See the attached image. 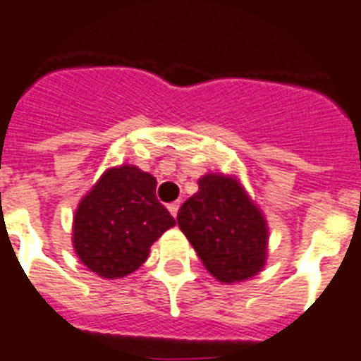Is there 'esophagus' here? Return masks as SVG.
Returning <instances> with one entry per match:
<instances>
[{
	"label": "esophagus",
	"instance_id": "34e87169",
	"mask_svg": "<svg viewBox=\"0 0 361 361\" xmlns=\"http://www.w3.org/2000/svg\"><path fill=\"white\" fill-rule=\"evenodd\" d=\"M169 211H171V214L176 218L178 216V211H180V202H172L169 203Z\"/></svg>",
	"mask_w": 361,
	"mask_h": 361
}]
</instances>
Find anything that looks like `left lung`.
I'll return each instance as SVG.
<instances>
[{
  "instance_id": "8db88e82",
  "label": "left lung",
  "mask_w": 361,
  "mask_h": 361,
  "mask_svg": "<svg viewBox=\"0 0 361 361\" xmlns=\"http://www.w3.org/2000/svg\"><path fill=\"white\" fill-rule=\"evenodd\" d=\"M178 211V225L205 269L219 281L258 274L267 255V224L233 178L205 174Z\"/></svg>"
}]
</instances>
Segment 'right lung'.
Masks as SVG:
<instances>
[{"label": "right lung", "instance_id": "obj_1", "mask_svg": "<svg viewBox=\"0 0 361 361\" xmlns=\"http://www.w3.org/2000/svg\"><path fill=\"white\" fill-rule=\"evenodd\" d=\"M176 219L156 198V178L134 165L109 169L74 216L72 243L102 278H123L145 263L150 245Z\"/></svg>", "mask_w": 361, "mask_h": 361}]
</instances>
